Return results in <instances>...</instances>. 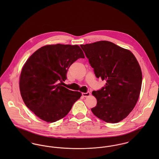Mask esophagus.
<instances>
[{
    "label": "esophagus",
    "instance_id": "34e87169",
    "mask_svg": "<svg viewBox=\"0 0 159 159\" xmlns=\"http://www.w3.org/2000/svg\"><path fill=\"white\" fill-rule=\"evenodd\" d=\"M90 94H91V93H90L89 92H86V93H84V92L82 93V95H83V97H89V96L90 95Z\"/></svg>",
    "mask_w": 159,
    "mask_h": 159
}]
</instances>
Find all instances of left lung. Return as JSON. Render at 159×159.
I'll use <instances>...</instances> for the list:
<instances>
[{
	"mask_svg": "<svg viewBox=\"0 0 159 159\" xmlns=\"http://www.w3.org/2000/svg\"><path fill=\"white\" fill-rule=\"evenodd\" d=\"M80 46L96 77L107 81L100 90L92 92L97 103L92 112L106 122H120L133 110L139 96L142 73L136 57L108 41Z\"/></svg>",
	"mask_w": 159,
	"mask_h": 159,
	"instance_id": "obj_1",
	"label": "left lung"
}]
</instances>
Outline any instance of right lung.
Instances as JSON below:
<instances>
[{"label": "right lung", "mask_w": 159, "mask_h": 159, "mask_svg": "<svg viewBox=\"0 0 159 159\" xmlns=\"http://www.w3.org/2000/svg\"><path fill=\"white\" fill-rule=\"evenodd\" d=\"M79 58H84L79 46L57 44L40 48L25 63L21 95L26 107L42 120L54 122L64 117L81 97V92L61 85L68 68Z\"/></svg>", "instance_id": "obj_1"}]
</instances>
